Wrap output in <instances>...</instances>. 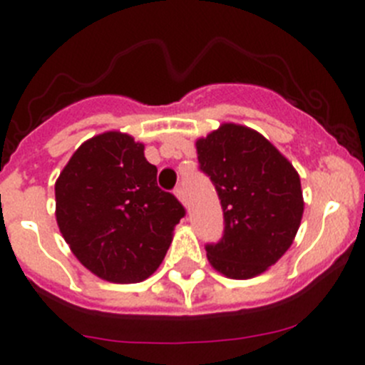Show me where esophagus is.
<instances>
[{"mask_svg": "<svg viewBox=\"0 0 365 365\" xmlns=\"http://www.w3.org/2000/svg\"><path fill=\"white\" fill-rule=\"evenodd\" d=\"M175 196H176V197H178V201H180V203H182V205H183V207H187L185 192H183V189H182V187H178V189H176V190H175Z\"/></svg>", "mask_w": 365, "mask_h": 365, "instance_id": "obj_1", "label": "esophagus"}]
</instances>
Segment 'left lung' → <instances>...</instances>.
<instances>
[{
  "mask_svg": "<svg viewBox=\"0 0 365 365\" xmlns=\"http://www.w3.org/2000/svg\"><path fill=\"white\" fill-rule=\"evenodd\" d=\"M196 151L225 214V235L207 246L208 262L232 280L258 277L284 257L302 225L298 171L262 133L235 123L200 137Z\"/></svg>",
  "mask_w": 365,
  "mask_h": 365,
  "instance_id": "8db88e82",
  "label": "left lung"
}]
</instances>
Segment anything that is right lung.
I'll return each mask as SVG.
<instances>
[{
    "instance_id": "obj_1",
    "label": "right lung",
    "mask_w": 365,
    "mask_h": 365,
    "mask_svg": "<svg viewBox=\"0 0 365 365\" xmlns=\"http://www.w3.org/2000/svg\"><path fill=\"white\" fill-rule=\"evenodd\" d=\"M60 233L83 267L112 284H137L158 269L185 215L157 185L144 144L110 130L85 140L55 182Z\"/></svg>"
}]
</instances>
